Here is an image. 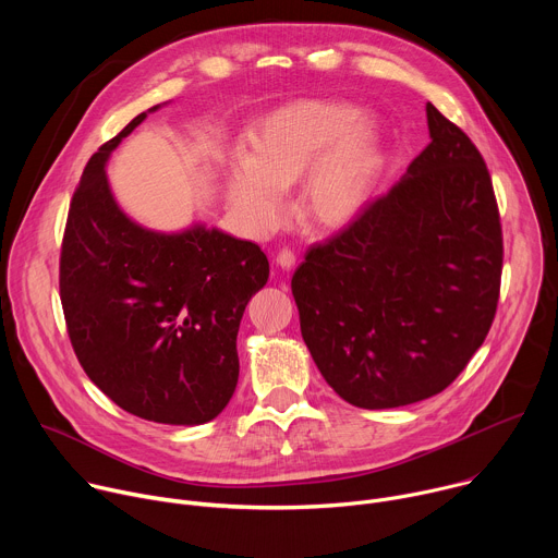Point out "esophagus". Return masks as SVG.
Segmentation results:
<instances>
[{
    "instance_id": "obj_1",
    "label": "esophagus",
    "mask_w": 558,
    "mask_h": 558,
    "mask_svg": "<svg viewBox=\"0 0 558 558\" xmlns=\"http://www.w3.org/2000/svg\"><path fill=\"white\" fill-rule=\"evenodd\" d=\"M276 263H278V267L289 271V269L295 267V254L291 250H280L278 256H276Z\"/></svg>"
}]
</instances>
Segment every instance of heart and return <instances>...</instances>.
Instances as JSON below:
<instances>
[{"instance_id": "heart-1", "label": "heart", "mask_w": 558, "mask_h": 558, "mask_svg": "<svg viewBox=\"0 0 558 558\" xmlns=\"http://www.w3.org/2000/svg\"><path fill=\"white\" fill-rule=\"evenodd\" d=\"M384 132L344 101L298 99L247 132V147L222 172V196L247 231L269 233L282 218V192L302 179L300 207L323 227L353 220L384 168Z\"/></svg>"}]
</instances>
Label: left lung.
<instances>
[{"label": "left lung", "instance_id": "obj_1", "mask_svg": "<svg viewBox=\"0 0 558 558\" xmlns=\"http://www.w3.org/2000/svg\"><path fill=\"white\" fill-rule=\"evenodd\" d=\"M426 117L430 143L407 174L291 278L315 366L357 409L441 392L497 313L504 238L488 168L433 104Z\"/></svg>", "mask_w": 558, "mask_h": 558}]
</instances>
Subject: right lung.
<instances>
[{"label":"right lung","mask_w":558,"mask_h":558,"mask_svg":"<svg viewBox=\"0 0 558 558\" xmlns=\"http://www.w3.org/2000/svg\"><path fill=\"white\" fill-rule=\"evenodd\" d=\"M158 108L134 117L88 161L68 211L59 291L72 349L117 407L196 426L222 413L235 390L238 327L267 284L269 260L256 243L216 227L154 231L119 207L108 158Z\"/></svg>","instance_id":"1"}]
</instances>
